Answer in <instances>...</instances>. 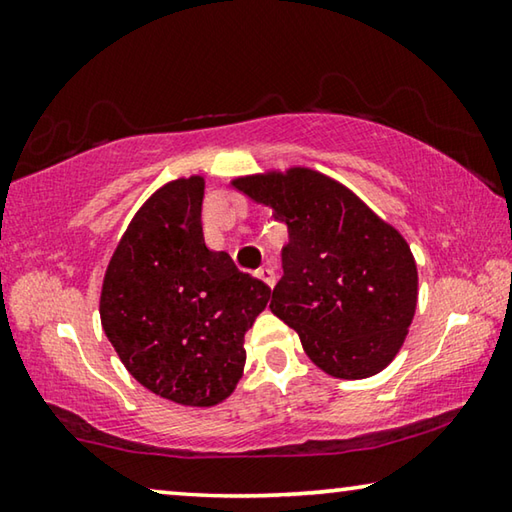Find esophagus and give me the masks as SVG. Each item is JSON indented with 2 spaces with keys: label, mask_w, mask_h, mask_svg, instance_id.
Wrapping results in <instances>:
<instances>
[{
  "label": "esophagus",
  "mask_w": 512,
  "mask_h": 512,
  "mask_svg": "<svg viewBox=\"0 0 512 512\" xmlns=\"http://www.w3.org/2000/svg\"><path fill=\"white\" fill-rule=\"evenodd\" d=\"M255 275L266 284V287H271V289L275 287V271H273V268L262 266V268H257Z\"/></svg>",
  "instance_id": "1"
}]
</instances>
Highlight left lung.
I'll list each match as a JSON object with an SVG mask.
<instances>
[{"instance_id":"1","label":"left lung","mask_w":512,"mask_h":512,"mask_svg":"<svg viewBox=\"0 0 512 512\" xmlns=\"http://www.w3.org/2000/svg\"><path fill=\"white\" fill-rule=\"evenodd\" d=\"M289 230L271 311L327 375L366 379L400 352L418 305V268L391 223L325 173L291 167L232 180Z\"/></svg>"}]
</instances>
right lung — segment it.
Listing matches in <instances>:
<instances>
[{
  "mask_svg": "<svg viewBox=\"0 0 512 512\" xmlns=\"http://www.w3.org/2000/svg\"><path fill=\"white\" fill-rule=\"evenodd\" d=\"M203 176L151 194L110 257L99 314L126 370L151 393L214 406L244 375V334L271 289L205 246Z\"/></svg>",
  "mask_w": 512,
  "mask_h": 512,
  "instance_id": "obj_1",
  "label": "right lung"
}]
</instances>
